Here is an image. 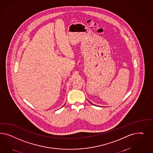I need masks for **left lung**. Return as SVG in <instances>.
Instances as JSON below:
<instances>
[{
  "label": "left lung",
  "mask_w": 153,
  "mask_h": 153,
  "mask_svg": "<svg viewBox=\"0 0 153 153\" xmlns=\"http://www.w3.org/2000/svg\"><path fill=\"white\" fill-rule=\"evenodd\" d=\"M90 103H91V102H90ZM93 105H94V104H93Z\"/></svg>",
  "instance_id": "8db88e82"
}]
</instances>
